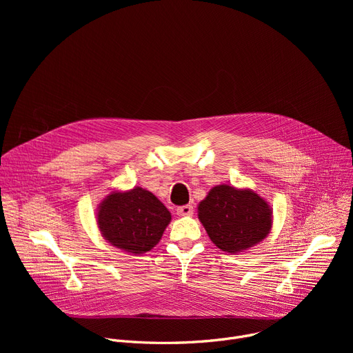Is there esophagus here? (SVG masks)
<instances>
[{
	"label": "esophagus",
	"instance_id": "34e87169",
	"mask_svg": "<svg viewBox=\"0 0 353 353\" xmlns=\"http://www.w3.org/2000/svg\"><path fill=\"white\" fill-rule=\"evenodd\" d=\"M192 212H194V208H192V205H190V204H187V205H181V207H179V208H177V214H179V215H181V216L192 215Z\"/></svg>",
	"mask_w": 353,
	"mask_h": 353
}]
</instances>
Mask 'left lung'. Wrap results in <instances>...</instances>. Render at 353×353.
<instances>
[{
  "label": "left lung",
  "mask_w": 353,
  "mask_h": 353,
  "mask_svg": "<svg viewBox=\"0 0 353 353\" xmlns=\"http://www.w3.org/2000/svg\"><path fill=\"white\" fill-rule=\"evenodd\" d=\"M198 218L210 239L226 253H237L260 243L271 229V210L250 190L214 187L198 205Z\"/></svg>",
  "instance_id": "left-lung-1"
}]
</instances>
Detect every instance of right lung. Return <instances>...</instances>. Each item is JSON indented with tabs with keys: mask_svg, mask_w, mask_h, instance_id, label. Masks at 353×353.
Segmentation results:
<instances>
[{
	"mask_svg": "<svg viewBox=\"0 0 353 353\" xmlns=\"http://www.w3.org/2000/svg\"><path fill=\"white\" fill-rule=\"evenodd\" d=\"M172 216L168 208L143 188L113 192L99 207L97 225L110 244L142 254L161 240Z\"/></svg>",
	"mask_w": 353,
	"mask_h": 353,
	"instance_id": "right-lung-1",
	"label": "right lung"
}]
</instances>
